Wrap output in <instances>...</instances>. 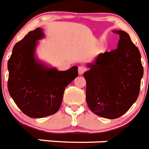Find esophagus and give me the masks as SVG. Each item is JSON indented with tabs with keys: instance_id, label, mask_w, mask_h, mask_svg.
<instances>
[{
	"instance_id": "34e87169",
	"label": "esophagus",
	"mask_w": 149,
	"mask_h": 149,
	"mask_svg": "<svg viewBox=\"0 0 149 149\" xmlns=\"http://www.w3.org/2000/svg\"><path fill=\"white\" fill-rule=\"evenodd\" d=\"M85 71H86V68L84 66H83V65L79 66V68H78V72H79V75H82Z\"/></svg>"
}]
</instances>
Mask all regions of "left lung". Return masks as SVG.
Here are the masks:
<instances>
[{
  "label": "left lung",
  "mask_w": 149,
  "mask_h": 149,
  "mask_svg": "<svg viewBox=\"0 0 149 149\" xmlns=\"http://www.w3.org/2000/svg\"><path fill=\"white\" fill-rule=\"evenodd\" d=\"M120 35L117 48L101 53L84 73L86 101L91 111L107 119H116L127 112L138 99L144 70L139 50L129 34L113 30Z\"/></svg>",
  "instance_id": "8db88e82"
}]
</instances>
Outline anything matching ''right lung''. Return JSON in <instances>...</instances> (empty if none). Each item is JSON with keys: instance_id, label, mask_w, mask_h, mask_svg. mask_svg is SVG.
<instances>
[{"instance_id": "obj_1", "label": "right lung", "mask_w": 149, "mask_h": 149, "mask_svg": "<svg viewBox=\"0 0 149 149\" xmlns=\"http://www.w3.org/2000/svg\"><path fill=\"white\" fill-rule=\"evenodd\" d=\"M42 28L30 31L15 44L8 62L9 94L17 106L31 118L53 115L59 109L65 87L78 77V67L58 71L36 56Z\"/></svg>"}]
</instances>
